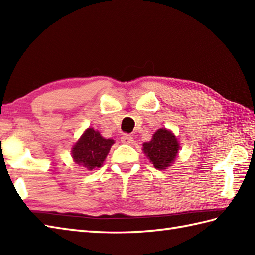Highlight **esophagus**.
Wrapping results in <instances>:
<instances>
[{
    "mask_svg": "<svg viewBox=\"0 0 255 255\" xmlns=\"http://www.w3.org/2000/svg\"><path fill=\"white\" fill-rule=\"evenodd\" d=\"M121 141H122L123 143H125V144H130V143H132V141H133V138L130 136V134L124 133L123 136L121 137Z\"/></svg>",
    "mask_w": 255,
    "mask_h": 255,
    "instance_id": "obj_1",
    "label": "esophagus"
}]
</instances>
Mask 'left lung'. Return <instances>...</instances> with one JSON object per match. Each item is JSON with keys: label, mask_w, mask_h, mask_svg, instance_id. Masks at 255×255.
Here are the masks:
<instances>
[{"label": "left lung", "mask_w": 255, "mask_h": 255, "mask_svg": "<svg viewBox=\"0 0 255 255\" xmlns=\"http://www.w3.org/2000/svg\"><path fill=\"white\" fill-rule=\"evenodd\" d=\"M180 144L176 137L170 130L159 129L151 141L143 143V152L158 170H165L171 166L177 156Z\"/></svg>", "instance_id": "left-lung-1"}]
</instances>
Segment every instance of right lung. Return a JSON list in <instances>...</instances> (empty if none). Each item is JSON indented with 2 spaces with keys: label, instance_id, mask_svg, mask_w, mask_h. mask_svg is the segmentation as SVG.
<instances>
[{
  "label": "right lung",
  "instance_id": "add662e5",
  "mask_svg": "<svg viewBox=\"0 0 255 255\" xmlns=\"http://www.w3.org/2000/svg\"><path fill=\"white\" fill-rule=\"evenodd\" d=\"M113 144V139L103 138L99 131L88 128L73 145L71 151L73 161L89 171L101 167Z\"/></svg>",
  "mask_w": 255,
  "mask_h": 255
}]
</instances>
